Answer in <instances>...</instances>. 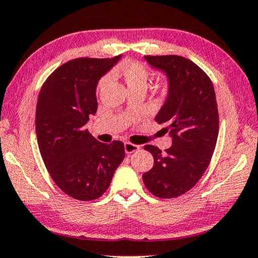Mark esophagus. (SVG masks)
<instances>
[{
    "instance_id": "obj_1",
    "label": "esophagus",
    "mask_w": 258,
    "mask_h": 258,
    "mask_svg": "<svg viewBox=\"0 0 258 258\" xmlns=\"http://www.w3.org/2000/svg\"><path fill=\"white\" fill-rule=\"evenodd\" d=\"M123 149H125V152L127 154H131L133 152H136V151H138L140 149L139 145H136V144H131V143H125L123 144Z\"/></svg>"
}]
</instances>
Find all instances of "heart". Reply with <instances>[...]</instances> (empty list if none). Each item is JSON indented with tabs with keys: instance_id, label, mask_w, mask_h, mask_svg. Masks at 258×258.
I'll return each mask as SVG.
<instances>
[{
	"instance_id": "heart-1",
	"label": "heart",
	"mask_w": 258,
	"mask_h": 258,
	"mask_svg": "<svg viewBox=\"0 0 258 258\" xmlns=\"http://www.w3.org/2000/svg\"><path fill=\"white\" fill-rule=\"evenodd\" d=\"M115 74L125 81L127 88L130 89H146L150 80V73L143 63L135 60L125 61L116 68ZM108 78L105 77L99 81L98 88H104L107 84Z\"/></svg>"
}]
</instances>
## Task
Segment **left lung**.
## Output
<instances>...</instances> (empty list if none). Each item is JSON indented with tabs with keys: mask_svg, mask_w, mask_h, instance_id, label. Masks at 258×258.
<instances>
[{
	"mask_svg": "<svg viewBox=\"0 0 258 258\" xmlns=\"http://www.w3.org/2000/svg\"><path fill=\"white\" fill-rule=\"evenodd\" d=\"M167 79V95L156 115L167 127L172 146L165 152L153 145L154 164L143 174L145 186L159 198L184 195L208 169L218 137V109L214 85L191 60L178 55L144 56Z\"/></svg>",
	"mask_w": 258,
	"mask_h": 258,
	"instance_id": "obj_1",
	"label": "left lung"
}]
</instances>
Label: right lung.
I'll return each mask as SVG.
<instances>
[{
    "instance_id": "obj_1",
    "label": "right lung",
    "mask_w": 258,
    "mask_h": 258,
    "mask_svg": "<svg viewBox=\"0 0 258 258\" xmlns=\"http://www.w3.org/2000/svg\"><path fill=\"white\" fill-rule=\"evenodd\" d=\"M120 59L121 55L68 61L49 75L37 98L35 131L41 157L55 184L79 201L104 195L125 158L121 142L100 143L86 128L98 109V82Z\"/></svg>"
}]
</instances>
